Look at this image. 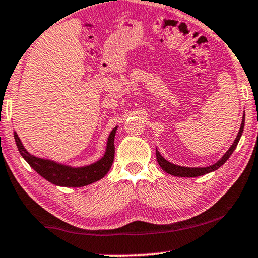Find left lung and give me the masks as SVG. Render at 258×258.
<instances>
[{
	"instance_id": "1",
	"label": "left lung",
	"mask_w": 258,
	"mask_h": 258,
	"mask_svg": "<svg viewBox=\"0 0 258 258\" xmlns=\"http://www.w3.org/2000/svg\"><path fill=\"white\" fill-rule=\"evenodd\" d=\"M244 119H245V115H243L241 126H239L238 134H237V136H236L234 143L231 144V147L227 150V153H225L223 156H222L215 164L209 165V167H206V168L182 167V165L174 164V163H171V162H169L168 160H165V158L161 155L160 151L156 149V158H157L158 164H160V167L163 169L165 172H168V174H170L172 176H177V177H197V176H202V175L209 174V172H211V171L217 170L221 165H223L225 162H227V160H229L230 155L234 153L236 147H237L239 139H241V136H242L243 129H244Z\"/></svg>"
}]
</instances>
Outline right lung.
I'll use <instances>...</instances> for the list:
<instances>
[{
  "label": "right lung",
  "mask_w": 258,
  "mask_h": 258,
  "mask_svg": "<svg viewBox=\"0 0 258 258\" xmlns=\"http://www.w3.org/2000/svg\"><path fill=\"white\" fill-rule=\"evenodd\" d=\"M116 130H117V126H115L111 130V133L109 134L103 156L100 160L94 162V163L81 165V167H73V165L63 164L59 163V162L48 160V158L35 156L24 148L16 132L14 133V139H15L17 149H19L21 156L26 160L27 163L38 175H41L42 177L55 185L69 186V188H77L79 186L80 188V186H84L100 181L110 170L115 156L114 141Z\"/></svg>",
  "instance_id": "add662e5"
}]
</instances>
